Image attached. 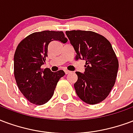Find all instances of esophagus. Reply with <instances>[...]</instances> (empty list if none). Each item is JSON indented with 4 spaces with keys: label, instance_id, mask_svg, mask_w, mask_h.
<instances>
[{
    "label": "esophagus",
    "instance_id": "34e87169",
    "mask_svg": "<svg viewBox=\"0 0 133 133\" xmlns=\"http://www.w3.org/2000/svg\"><path fill=\"white\" fill-rule=\"evenodd\" d=\"M64 73H65V74H69V73H71V71H70L65 70V71H64Z\"/></svg>",
    "mask_w": 133,
    "mask_h": 133
}]
</instances>
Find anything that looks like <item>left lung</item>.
Segmentation results:
<instances>
[{
    "label": "left lung",
    "mask_w": 133,
    "mask_h": 133,
    "mask_svg": "<svg viewBox=\"0 0 133 133\" xmlns=\"http://www.w3.org/2000/svg\"><path fill=\"white\" fill-rule=\"evenodd\" d=\"M76 51V59L86 60L85 72L76 71V94L88 104H97L108 97L116 83L118 60L110 42L92 31H66Z\"/></svg>",
    "instance_id": "left-lung-1"
}]
</instances>
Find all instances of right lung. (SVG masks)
Returning a JSON list of instances; mask_svg holds the SVG:
<instances>
[{
  "label": "right lung",
  "instance_id": "obj_1",
  "mask_svg": "<svg viewBox=\"0 0 133 133\" xmlns=\"http://www.w3.org/2000/svg\"><path fill=\"white\" fill-rule=\"evenodd\" d=\"M68 41L62 31L45 30L30 34L17 45L14 55V76L17 87L32 103L43 105L54 94L58 81L65 75L64 71L52 72L41 66L47 57L52 41Z\"/></svg>",
  "mask_w": 133,
  "mask_h": 133
}]
</instances>
